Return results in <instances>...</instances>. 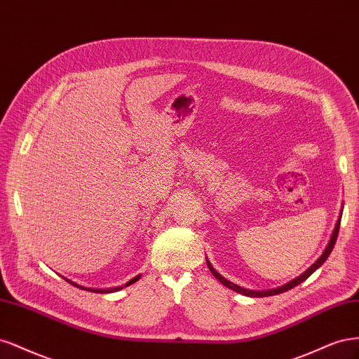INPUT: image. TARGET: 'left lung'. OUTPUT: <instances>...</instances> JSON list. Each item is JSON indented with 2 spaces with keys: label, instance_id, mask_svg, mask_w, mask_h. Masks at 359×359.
I'll use <instances>...</instances> for the list:
<instances>
[{
  "label": "left lung",
  "instance_id": "1",
  "mask_svg": "<svg viewBox=\"0 0 359 359\" xmlns=\"http://www.w3.org/2000/svg\"><path fill=\"white\" fill-rule=\"evenodd\" d=\"M340 219L341 217H339V221H337V224H335V226H334V231H332V234H331V238H330V241H328V246L325 248V250H323V253L322 255L319 257V259L311 265L310 269H307L302 276H298V277H295L294 280H291V282H287L286 285H283V286H279V287H274V289H269V291H252V289H246V287H241V286H238V285H236V283H233V282H229V280H226L224 276H221L219 274L215 269H213V265L207 261V267H209V270L212 271V274L216 277V279L221 282L222 285H225L226 287H229V289H233V291H236V292H238V294H243V295H246V297H270V295H277V294H282V292H286L287 289H292L294 286H297V285H299L302 282H304L307 277L310 276V274H313L320 265L327 261V258L330 257V253H331V250H332V248H334V245H335V240H337V236H339V228H340Z\"/></svg>",
  "mask_w": 359,
  "mask_h": 359
}]
</instances>
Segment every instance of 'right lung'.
<instances>
[{
    "label": "right lung",
    "instance_id": "right-lung-1",
    "mask_svg": "<svg viewBox=\"0 0 359 359\" xmlns=\"http://www.w3.org/2000/svg\"><path fill=\"white\" fill-rule=\"evenodd\" d=\"M65 279V277H64ZM138 279H140V276H135L134 279H131L128 283H126L125 286H130V285H133L134 282H137ZM67 282H70L72 285H74L76 287H80V289H85V291H90V292H97V294H109V292H116V291H119V289H122V286H116V287H110V289H95V287H85V286H80V285H77V283H74V282H72V280H68V279H65Z\"/></svg>",
    "mask_w": 359,
    "mask_h": 359
}]
</instances>
